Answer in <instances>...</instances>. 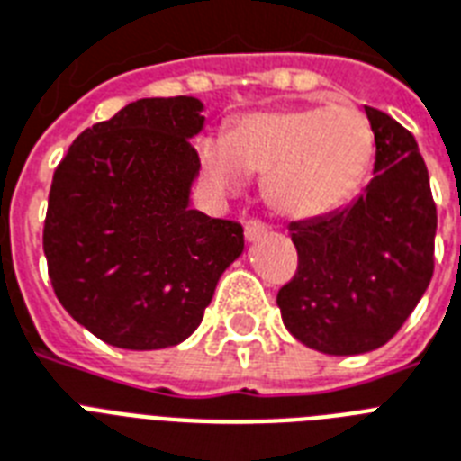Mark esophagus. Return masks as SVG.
Instances as JSON below:
<instances>
[{
  "instance_id": "obj_1",
  "label": "esophagus",
  "mask_w": 461,
  "mask_h": 461,
  "mask_svg": "<svg viewBox=\"0 0 461 461\" xmlns=\"http://www.w3.org/2000/svg\"><path fill=\"white\" fill-rule=\"evenodd\" d=\"M244 234H246V241H249V244H253V241H258V239L266 237L267 227L263 222H256V220H251V222H246Z\"/></svg>"
}]
</instances>
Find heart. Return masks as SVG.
I'll list each match as a JSON object with an SVG mask.
<instances>
[{"label":"heart","instance_id":"obj_1","mask_svg":"<svg viewBox=\"0 0 461 461\" xmlns=\"http://www.w3.org/2000/svg\"><path fill=\"white\" fill-rule=\"evenodd\" d=\"M375 153L364 112L349 104L258 110L239 117L224 139L198 143L205 186L220 198L244 191L251 174L280 215L315 220L354 198Z\"/></svg>","mask_w":461,"mask_h":461}]
</instances>
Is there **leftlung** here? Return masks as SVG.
<instances>
[{
	"label": "left lung",
	"mask_w": 461,
	"mask_h": 461,
	"mask_svg": "<svg viewBox=\"0 0 461 461\" xmlns=\"http://www.w3.org/2000/svg\"><path fill=\"white\" fill-rule=\"evenodd\" d=\"M364 114L375 136L373 179L347 208L289 224L299 270L277 294L285 328L330 357L383 347L433 277L438 215L426 162L400 122L373 107Z\"/></svg>",
	"instance_id": "1"
}]
</instances>
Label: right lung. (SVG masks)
Wrapping results in <instances>:
<instances>
[{
  "label": "right lung",
  "instance_id": "obj_1",
  "mask_svg": "<svg viewBox=\"0 0 461 461\" xmlns=\"http://www.w3.org/2000/svg\"><path fill=\"white\" fill-rule=\"evenodd\" d=\"M198 97H143L78 136L54 169L42 249L54 294L103 342L165 349L201 325L241 224L191 208Z\"/></svg>",
  "mask_w": 461,
  "mask_h": 461
}]
</instances>
